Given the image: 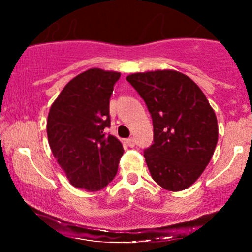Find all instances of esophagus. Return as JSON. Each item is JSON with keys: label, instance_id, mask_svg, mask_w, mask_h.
Segmentation results:
<instances>
[{"label": "esophagus", "instance_id": "esophagus-1", "mask_svg": "<svg viewBox=\"0 0 252 252\" xmlns=\"http://www.w3.org/2000/svg\"><path fill=\"white\" fill-rule=\"evenodd\" d=\"M126 145H128L129 147L135 146V139H134V138H129V139H126Z\"/></svg>", "mask_w": 252, "mask_h": 252}]
</instances>
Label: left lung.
Here are the masks:
<instances>
[{
    "mask_svg": "<svg viewBox=\"0 0 252 252\" xmlns=\"http://www.w3.org/2000/svg\"><path fill=\"white\" fill-rule=\"evenodd\" d=\"M126 80L144 98L152 117L154 144L144 151L152 179L169 191L188 189L215 152V111L196 83L177 70L134 73Z\"/></svg>",
    "mask_w": 252,
    "mask_h": 252,
    "instance_id": "8db88e82",
    "label": "left lung"
}]
</instances>
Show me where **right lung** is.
Returning a JSON list of instances; mask_svg holds the SVG:
<instances>
[{"label":"right lung","mask_w":252,"mask_h":252,"mask_svg":"<svg viewBox=\"0 0 252 252\" xmlns=\"http://www.w3.org/2000/svg\"><path fill=\"white\" fill-rule=\"evenodd\" d=\"M121 73L91 68L73 78L51 106L47 138L70 184L88 191L107 187L124 150L110 128V98Z\"/></svg>","instance_id":"add662e5"}]
</instances>
